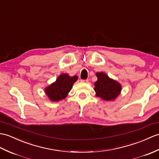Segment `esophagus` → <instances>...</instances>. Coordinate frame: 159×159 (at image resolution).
Segmentation results:
<instances>
[{"instance_id": "obj_1", "label": "esophagus", "mask_w": 159, "mask_h": 159, "mask_svg": "<svg viewBox=\"0 0 159 159\" xmlns=\"http://www.w3.org/2000/svg\"><path fill=\"white\" fill-rule=\"evenodd\" d=\"M81 82H83V83H88V81H89V80L88 79H82L80 80Z\"/></svg>"}]
</instances>
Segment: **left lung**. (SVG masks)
I'll return each mask as SVG.
<instances>
[{
  "label": "left lung",
  "mask_w": 159,
  "mask_h": 159,
  "mask_svg": "<svg viewBox=\"0 0 159 159\" xmlns=\"http://www.w3.org/2000/svg\"><path fill=\"white\" fill-rule=\"evenodd\" d=\"M98 80L95 83L94 90L98 97L104 100H113L119 95L121 91L120 84L103 72L97 73Z\"/></svg>",
  "instance_id": "1"
}]
</instances>
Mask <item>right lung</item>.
<instances>
[{
  "label": "right lung",
  "mask_w": 159,
  "mask_h": 159,
  "mask_svg": "<svg viewBox=\"0 0 159 159\" xmlns=\"http://www.w3.org/2000/svg\"><path fill=\"white\" fill-rule=\"evenodd\" d=\"M78 79V76H70L67 74H62L56 81L45 89V93L50 100L57 102L64 99L70 91L73 84Z\"/></svg>",
  "instance_id": "add662e5"
}]
</instances>
